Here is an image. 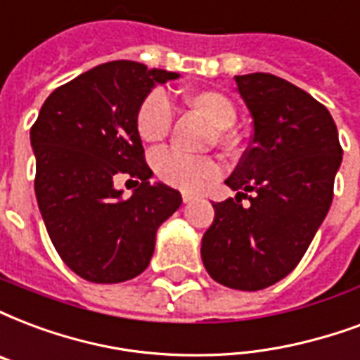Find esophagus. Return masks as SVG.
Segmentation results:
<instances>
[{
	"label": "esophagus",
	"instance_id": "34e87169",
	"mask_svg": "<svg viewBox=\"0 0 360 360\" xmlns=\"http://www.w3.org/2000/svg\"><path fill=\"white\" fill-rule=\"evenodd\" d=\"M195 199V195H191V193H182V201L184 202H191Z\"/></svg>",
	"mask_w": 360,
	"mask_h": 360
}]
</instances>
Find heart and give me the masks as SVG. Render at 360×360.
<instances>
[{"instance_id": "heart-1", "label": "heart", "mask_w": 360, "mask_h": 360, "mask_svg": "<svg viewBox=\"0 0 360 360\" xmlns=\"http://www.w3.org/2000/svg\"><path fill=\"white\" fill-rule=\"evenodd\" d=\"M186 104L212 127L209 142H214L226 150L233 146V134L229 129L237 119V110L229 96L220 91L202 89L188 94ZM172 115L174 113L169 98L161 91L146 94L136 110V132L140 139L148 144L161 142L169 134ZM151 167L159 182L190 193L202 190L207 184L220 176V165L216 163V159L209 155L193 158L176 150L155 151L151 158Z\"/></svg>"}]
</instances>
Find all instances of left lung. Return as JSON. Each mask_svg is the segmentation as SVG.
I'll use <instances>...</instances> for the list:
<instances>
[{
	"label": "left lung",
	"mask_w": 360,
	"mask_h": 360,
	"mask_svg": "<svg viewBox=\"0 0 360 360\" xmlns=\"http://www.w3.org/2000/svg\"><path fill=\"white\" fill-rule=\"evenodd\" d=\"M235 83L254 132L226 180L237 195L212 205L201 258L216 283L262 290L304 258L330 209L344 150L334 119L311 94L262 72L235 75Z\"/></svg>",
	"instance_id": "8db88e82"
}]
</instances>
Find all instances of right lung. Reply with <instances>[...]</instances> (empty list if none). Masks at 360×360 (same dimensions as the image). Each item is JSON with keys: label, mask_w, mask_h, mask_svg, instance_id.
<instances>
[{"label": "right lung", "mask_w": 360, "mask_h": 360, "mask_svg": "<svg viewBox=\"0 0 360 360\" xmlns=\"http://www.w3.org/2000/svg\"><path fill=\"white\" fill-rule=\"evenodd\" d=\"M176 77L132 60L100 64L53 91L30 129L39 212L58 256L81 279H134L150 264L158 228L182 205L176 190L150 186L136 132L146 94ZM119 174L137 178L129 200L112 188Z\"/></svg>", "instance_id": "right-lung-1"}]
</instances>
